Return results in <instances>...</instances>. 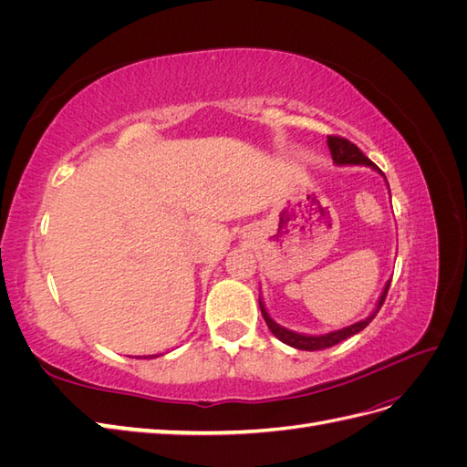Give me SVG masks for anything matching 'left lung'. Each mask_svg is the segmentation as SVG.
I'll return each instance as SVG.
<instances>
[{"label":"left lung","instance_id":"8db88e82","mask_svg":"<svg viewBox=\"0 0 467 467\" xmlns=\"http://www.w3.org/2000/svg\"><path fill=\"white\" fill-rule=\"evenodd\" d=\"M327 146H329V151H331V158H333L335 165H338V167H345V165L370 167V169H374L376 173L384 177V181H386V175L379 171L378 165H374L355 144L348 142V140L338 138V136H327ZM386 185H388V181H386ZM388 189H389V185H388ZM389 282H391V278L386 282V286H384V290H381L379 298H378V302H376V306H374V309H372L368 317H364V319L352 323V325H347V327H343V329H335V331L323 333V335H307V333H298V331L282 327L280 323H276L271 316H268L266 306L263 302V296H259V307H261V314H263V317L268 325V329H271V333L278 338V341H282L288 347L300 348V350H323V348H329L337 343L345 341V338H348L352 335L360 333L366 327V325H368L376 317L381 304H384V300H386V294L389 290Z\"/></svg>","mask_w":467,"mask_h":467}]
</instances>
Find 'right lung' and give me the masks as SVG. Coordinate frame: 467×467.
Listing matches in <instances>:
<instances>
[{
  "mask_svg": "<svg viewBox=\"0 0 467 467\" xmlns=\"http://www.w3.org/2000/svg\"><path fill=\"white\" fill-rule=\"evenodd\" d=\"M158 355H150V357H144V358H155Z\"/></svg>",
  "mask_w": 467,
  "mask_h": 467,
  "instance_id": "right-lung-1",
  "label": "right lung"
}]
</instances>
